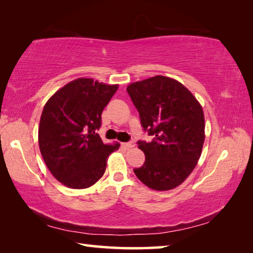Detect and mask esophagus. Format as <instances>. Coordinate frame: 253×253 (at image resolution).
Segmentation results:
<instances>
[{"label": "esophagus", "mask_w": 253, "mask_h": 253, "mask_svg": "<svg viewBox=\"0 0 253 253\" xmlns=\"http://www.w3.org/2000/svg\"><path fill=\"white\" fill-rule=\"evenodd\" d=\"M123 146L125 148H131L134 147V143L132 142H127V143H123Z\"/></svg>", "instance_id": "obj_1"}]
</instances>
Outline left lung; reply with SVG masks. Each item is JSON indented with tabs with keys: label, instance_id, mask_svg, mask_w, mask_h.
<instances>
[{
	"label": "left lung",
	"instance_id": "obj_1",
	"mask_svg": "<svg viewBox=\"0 0 253 253\" xmlns=\"http://www.w3.org/2000/svg\"><path fill=\"white\" fill-rule=\"evenodd\" d=\"M152 142L138 140L145 163L134 169L145 185L156 191L178 186L192 173L204 143V114L196 98L172 78L155 76L127 87Z\"/></svg>",
	"mask_w": 253,
	"mask_h": 253
}]
</instances>
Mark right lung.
<instances>
[{
    "instance_id": "add662e5",
    "label": "right lung",
    "mask_w": 253,
    "mask_h": 253,
    "mask_svg": "<svg viewBox=\"0 0 253 253\" xmlns=\"http://www.w3.org/2000/svg\"><path fill=\"white\" fill-rule=\"evenodd\" d=\"M117 84L79 78L46 101L39 126V146L53 176L71 188H85L105 173L107 158L119 144L106 145L97 134L101 114Z\"/></svg>"
}]
</instances>
